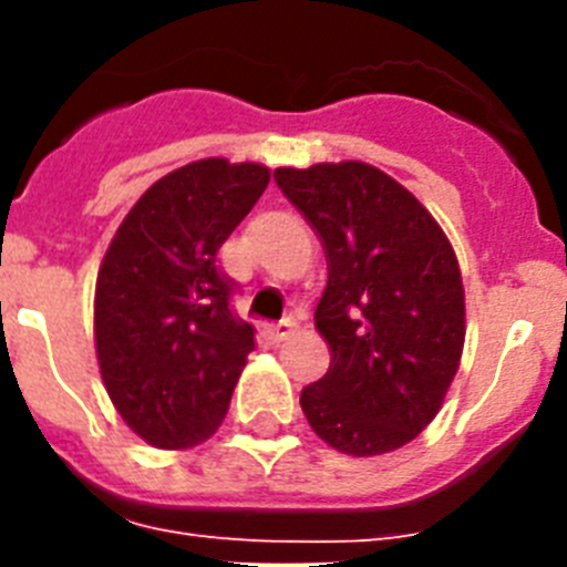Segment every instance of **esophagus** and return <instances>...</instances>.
I'll return each mask as SVG.
<instances>
[{"mask_svg":"<svg viewBox=\"0 0 567 567\" xmlns=\"http://www.w3.org/2000/svg\"><path fill=\"white\" fill-rule=\"evenodd\" d=\"M269 334H272L275 340H287V338H292L295 334V320H280V323H275L272 329H269Z\"/></svg>","mask_w":567,"mask_h":567,"instance_id":"1","label":"esophagus"}]
</instances>
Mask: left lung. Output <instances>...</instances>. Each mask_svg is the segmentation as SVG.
Returning <instances> with one entry per match:
<instances>
[{
    "label": "left lung",
    "mask_w": 567,
    "mask_h": 567,
    "mask_svg": "<svg viewBox=\"0 0 567 567\" xmlns=\"http://www.w3.org/2000/svg\"><path fill=\"white\" fill-rule=\"evenodd\" d=\"M275 182L320 235L329 267L315 327L332 363L300 409L338 452H394L437 417L460 369L457 255L432 213L372 164L278 167Z\"/></svg>",
    "instance_id": "8db88e82"
}]
</instances>
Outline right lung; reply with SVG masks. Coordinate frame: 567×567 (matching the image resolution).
Wrapping results in <instances>:
<instances>
[{
    "label": "right lung",
    "instance_id": "add662e5",
    "mask_svg": "<svg viewBox=\"0 0 567 567\" xmlns=\"http://www.w3.org/2000/svg\"><path fill=\"white\" fill-rule=\"evenodd\" d=\"M267 184L264 164H184L133 204L104 252L99 369L115 412L155 449L204 443L255 349V329L229 309L235 284L218 249Z\"/></svg>",
    "mask_w": 567,
    "mask_h": 567
}]
</instances>
